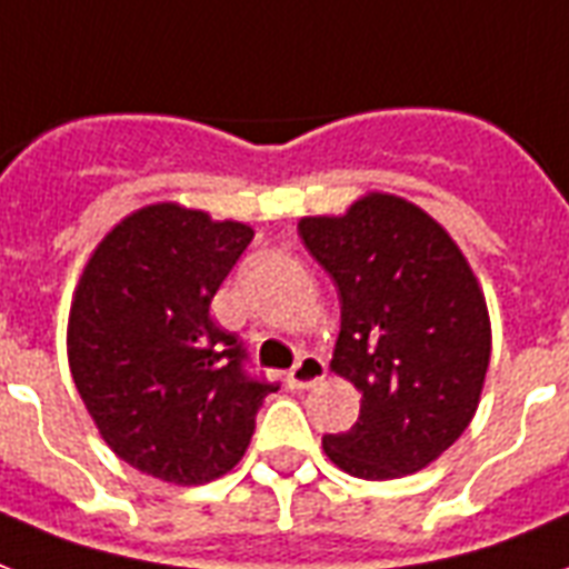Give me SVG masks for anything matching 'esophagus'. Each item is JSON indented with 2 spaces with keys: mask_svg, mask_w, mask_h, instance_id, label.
I'll use <instances>...</instances> for the list:
<instances>
[{
  "mask_svg": "<svg viewBox=\"0 0 569 569\" xmlns=\"http://www.w3.org/2000/svg\"><path fill=\"white\" fill-rule=\"evenodd\" d=\"M325 372H328V367L319 355H301L292 370L286 372V385H289V390H303L325 379Z\"/></svg>",
  "mask_w": 569,
  "mask_h": 569,
  "instance_id": "esophagus-1",
  "label": "esophagus"
}]
</instances>
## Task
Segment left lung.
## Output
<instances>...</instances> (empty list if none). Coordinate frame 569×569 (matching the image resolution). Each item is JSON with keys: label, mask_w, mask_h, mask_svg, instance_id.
Instances as JSON below:
<instances>
[{"label": "left lung", "mask_w": 569, "mask_h": 569, "mask_svg": "<svg viewBox=\"0 0 569 569\" xmlns=\"http://www.w3.org/2000/svg\"><path fill=\"white\" fill-rule=\"evenodd\" d=\"M298 236L340 295L333 372L361 390L358 423L325 436V453L363 480L415 475L466 432L487 379L489 313L466 256L390 193L303 217Z\"/></svg>", "instance_id": "obj_1"}]
</instances>
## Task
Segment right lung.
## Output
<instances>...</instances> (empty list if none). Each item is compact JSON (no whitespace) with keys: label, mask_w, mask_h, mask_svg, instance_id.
Listing matches in <instances>:
<instances>
[{"label":"right lung","mask_w":569,"mask_h":569,"mask_svg":"<svg viewBox=\"0 0 569 569\" xmlns=\"http://www.w3.org/2000/svg\"><path fill=\"white\" fill-rule=\"evenodd\" d=\"M253 229L160 202L103 238L68 322L73 385L112 453L197 487L244 457L262 400L280 385L211 319V298Z\"/></svg>","instance_id":"1"}]
</instances>
